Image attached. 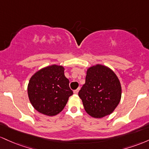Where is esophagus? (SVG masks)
Returning a JSON list of instances; mask_svg holds the SVG:
<instances>
[{
    "label": "esophagus",
    "instance_id": "esophagus-1",
    "mask_svg": "<svg viewBox=\"0 0 149 149\" xmlns=\"http://www.w3.org/2000/svg\"><path fill=\"white\" fill-rule=\"evenodd\" d=\"M79 88H78L77 89L74 90V94H77L78 92H79Z\"/></svg>",
    "mask_w": 149,
    "mask_h": 149
}]
</instances>
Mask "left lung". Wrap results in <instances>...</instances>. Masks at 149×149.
<instances>
[{"label": "left lung", "instance_id": "left-lung-1", "mask_svg": "<svg viewBox=\"0 0 149 149\" xmlns=\"http://www.w3.org/2000/svg\"><path fill=\"white\" fill-rule=\"evenodd\" d=\"M78 95L85 111L93 118H101L111 115L119 104L121 84L111 68L96 64L86 70V81Z\"/></svg>", "mask_w": 149, "mask_h": 149}]
</instances>
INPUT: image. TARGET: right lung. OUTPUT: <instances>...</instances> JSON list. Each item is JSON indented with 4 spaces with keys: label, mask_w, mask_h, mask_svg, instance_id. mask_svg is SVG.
I'll return each instance as SVG.
<instances>
[{
    "label": "right lung",
    "mask_w": 149,
    "mask_h": 149,
    "mask_svg": "<svg viewBox=\"0 0 149 149\" xmlns=\"http://www.w3.org/2000/svg\"><path fill=\"white\" fill-rule=\"evenodd\" d=\"M64 71V67L54 64L41 68L30 78L28 97L34 109L41 114L48 116L58 115L73 94Z\"/></svg>",
    "instance_id": "obj_1"
}]
</instances>
